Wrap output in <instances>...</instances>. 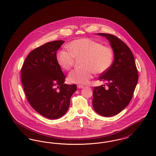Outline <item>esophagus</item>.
Instances as JSON below:
<instances>
[{"label":"esophagus","mask_w":156,"mask_h":156,"mask_svg":"<svg viewBox=\"0 0 156 156\" xmlns=\"http://www.w3.org/2000/svg\"><path fill=\"white\" fill-rule=\"evenodd\" d=\"M77 87H78V88H83L84 87H83V85H77Z\"/></svg>","instance_id":"1"}]
</instances>
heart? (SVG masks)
Returning <instances> with one entry per match:
<instances>
[{"label":"heart","mask_w":156,"mask_h":156,"mask_svg":"<svg viewBox=\"0 0 156 156\" xmlns=\"http://www.w3.org/2000/svg\"><path fill=\"white\" fill-rule=\"evenodd\" d=\"M68 48L70 51L61 50L56 55L57 64L62 69L70 70L74 66V58H83V68L74 69L68 75V80L72 83L85 84L93 77L94 73L102 74L111 67L112 49L91 38L74 40L68 44Z\"/></svg>","instance_id":"1"}]
</instances>
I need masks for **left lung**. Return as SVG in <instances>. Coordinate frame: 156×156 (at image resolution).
Listing matches in <instances>:
<instances>
[{"label":"left lung","mask_w":156,"mask_h":156,"mask_svg":"<svg viewBox=\"0 0 156 156\" xmlns=\"http://www.w3.org/2000/svg\"><path fill=\"white\" fill-rule=\"evenodd\" d=\"M110 42L114 52V61L99 80L105 85L95 87L92 104L95 111L101 116L110 117L123 111L130 102L138 81L139 75L133 54L128 46L118 37L110 34L98 33Z\"/></svg>","instance_id":"8db88e82"}]
</instances>
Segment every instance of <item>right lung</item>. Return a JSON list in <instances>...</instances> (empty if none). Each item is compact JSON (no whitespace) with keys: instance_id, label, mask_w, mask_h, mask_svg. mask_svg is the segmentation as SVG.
<instances>
[{"instance_id":"obj_1","label":"right lung","mask_w":156,"mask_h":156,"mask_svg":"<svg viewBox=\"0 0 156 156\" xmlns=\"http://www.w3.org/2000/svg\"><path fill=\"white\" fill-rule=\"evenodd\" d=\"M64 41L47 43L33 50L21 71L23 89L32 108L48 119H58L66 112L75 84L64 83L66 76L56 60L57 51Z\"/></svg>"}]
</instances>
